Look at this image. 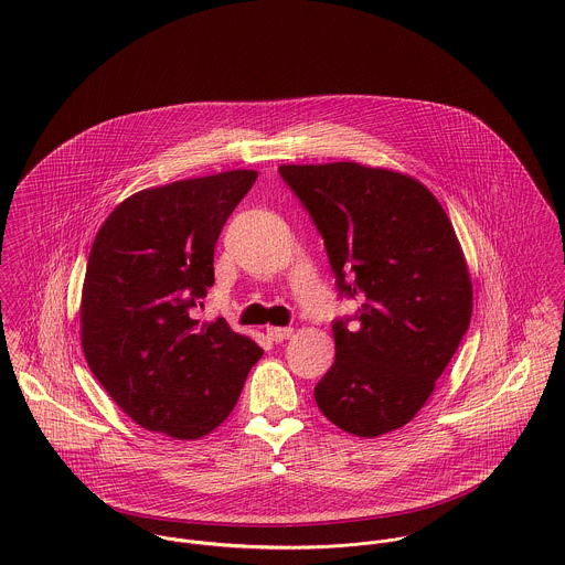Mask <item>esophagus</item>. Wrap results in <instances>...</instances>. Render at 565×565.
Wrapping results in <instances>:
<instances>
[{"label": "esophagus", "instance_id": "1", "mask_svg": "<svg viewBox=\"0 0 565 565\" xmlns=\"http://www.w3.org/2000/svg\"><path fill=\"white\" fill-rule=\"evenodd\" d=\"M267 334H269V339H271V341L280 343V341H285V339H289V337L294 334V328H280V326H269V328H267Z\"/></svg>", "mask_w": 565, "mask_h": 565}]
</instances>
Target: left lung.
Listing matches in <instances>:
<instances>
[{
    "label": "left lung",
    "mask_w": 565,
    "mask_h": 565,
    "mask_svg": "<svg viewBox=\"0 0 565 565\" xmlns=\"http://www.w3.org/2000/svg\"><path fill=\"white\" fill-rule=\"evenodd\" d=\"M322 235L341 298L334 363L316 403L345 433L404 426L435 390L472 318V282L455 228L417 180L359 162L282 164Z\"/></svg>",
    "instance_id": "8db88e82"
}]
</instances>
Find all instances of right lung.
Segmentation results:
<instances>
[{
	"label": "right lung",
	"instance_id": "right-lung-1",
	"mask_svg": "<svg viewBox=\"0 0 565 565\" xmlns=\"http://www.w3.org/2000/svg\"><path fill=\"white\" fill-rule=\"evenodd\" d=\"M237 169L124 200L99 228L82 287V350L139 426L175 439L217 428L263 350L191 311L215 282L220 233L256 180Z\"/></svg>",
	"mask_w": 565,
	"mask_h": 565
}]
</instances>
